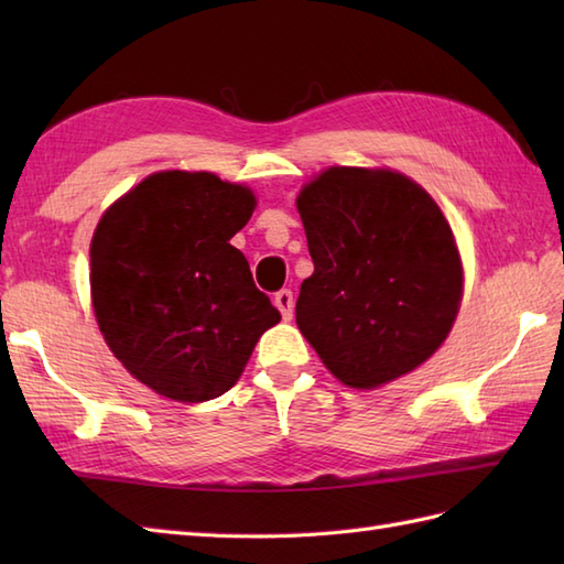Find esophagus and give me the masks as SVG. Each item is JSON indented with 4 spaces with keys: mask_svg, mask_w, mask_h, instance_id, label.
Wrapping results in <instances>:
<instances>
[{
    "mask_svg": "<svg viewBox=\"0 0 564 564\" xmlns=\"http://www.w3.org/2000/svg\"><path fill=\"white\" fill-rule=\"evenodd\" d=\"M293 291L291 289H281L275 293V307L281 310L283 319H293Z\"/></svg>",
    "mask_w": 564,
    "mask_h": 564,
    "instance_id": "1",
    "label": "esophagus"
}]
</instances>
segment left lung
Masks as SVG:
<instances>
[{
	"mask_svg": "<svg viewBox=\"0 0 564 564\" xmlns=\"http://www.w3.org/2000/svg\"><path fill=\"white\" fill-rule=\"evenodd\" d=\"M315 273L295 322L334 376L378 388L434 354L458 315L463 267L451 225L398 172L332 166L297 196Z\"/></svg>",
	"mask_w": 564,
	"mask_h": 564,
	"instance_id": "1",
	"label": "left lung"
}]
</instances>
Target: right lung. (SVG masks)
Listing matches in <instances>:
<instances>
[{
	"label": "right lung",
	"mask_w": 564,
	"mask_h": 564,
	"mask_svg": "<svg viewBox=\"0 0 564 564\" xmlns=\"http://www.w3.org/2000/svg\"><path fill=\"white\" fill-rule=\"evenodd\" d=\"M247 186L160 172L104 213L91 239V303L113 356L176 402L230 390L281 313L230 245L254 210Z\"/></svg>",
	"instance_id": "1"
}]
</instances>
